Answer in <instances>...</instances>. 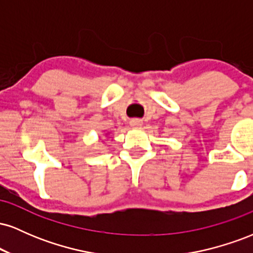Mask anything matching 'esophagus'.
I'll list each match as a JSON object with an SVG mask.
<instances>
[{
  "label": "esophagus",
  "mask_w": 253,
  "mask_h": 253,
  "mask_svg": "<svg viewBox=\"0 0 253 253\" xmlns=\"http://www.w3.org/2000/svg\"><path fill=\"white\" fill-rule=\"evenodd\" d=\"M129 124H130V126H133V127H139V126H141V120H139V119H132V120L129 121Z\"/></svg>",
  "instance_id": "esophagus-1"
}]
</instances>
